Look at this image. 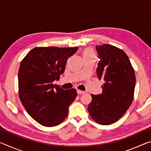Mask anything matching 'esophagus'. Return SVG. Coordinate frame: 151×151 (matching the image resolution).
Wrapping results in <instances>:
<instances>
[{"label": "esophagus", "instance_id": "34e87169", "mask_svg": "<svg viewBox=\"0 0 151 151\" xmlns=\"http://www.w3.org/2000/svg\"><path fill=\"white\" fill-rule=\"evenodd\" d=\"M77 93L79 94H83L84 93H85V91H81V90H77Z\"/></svg>", "mask_w": 151, "mask_h": 151}]
</instances>
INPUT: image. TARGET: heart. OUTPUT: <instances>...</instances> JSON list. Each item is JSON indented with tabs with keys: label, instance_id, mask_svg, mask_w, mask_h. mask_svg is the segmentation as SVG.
Instances as JSON below:
<instances>
[{
	"label": "heart",
	"instance_id": "obj_1",
	"mask_svg": "<svg viewBox=\"0 0 151 151\" xmlns=\"http://www.w3.org/2000/svg\"><path fill=\"white\" fill-rule=\"evenodd\" d=\"M83 57L84 60L88 59V58H96V53L92 48H88L83 51Z\"/></svg>",
	"mask_w": 151,
	"mask_h": 151
}]
</instances>
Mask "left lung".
<instances>
[{
	"label": "left lung",
	"instance_id": "8db88e82",
	"mask_svg": "<svg viewBox=\"0 0 151 151\" xmlns=\"http://www.w3.org/2000/svg\"><path fill=\"white\" fill-rule=\"evenodd\" d=\"M96 75L103 79L102 94H91L88 111L94 121L103 125L116 122L131 106L136 83L134 70L123 50L112 45L96 46Z\"/></svg>",
	"mask_w": 151,
	"mask_h": 151
}]
</instances>
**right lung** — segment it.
Listing matches in <instances>:
<instances>
[{"mask_svg":"<svg viewBox=\"0 0 151 151\" xmlns=\"http://www.w3.org/2000/svg\"><path fill=\"white\" fill-rule=\"evenodd\" d=\"M78 47H36L22 59L19 70L20 101L32 118L45 127L59 124L68 115L76 89L64 90L53 82L64 73Z\"/></svg>","mask_w":151,"mask_h":151,"instance_id":"1","label":"right lung"}]
</instances>
